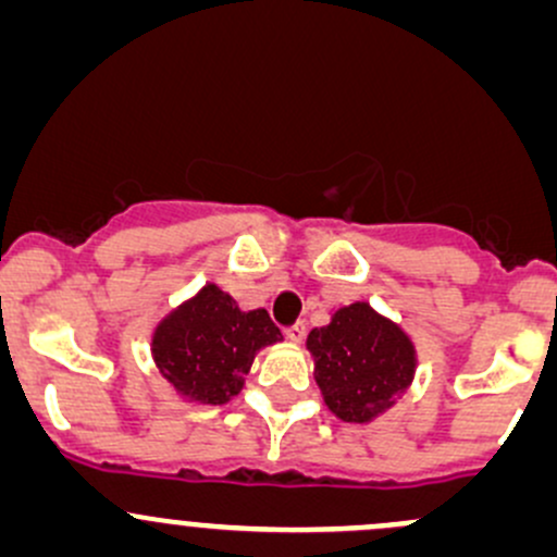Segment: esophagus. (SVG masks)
<instances>
[{
  "mask_svg": "<svg viewBox=\"0 0 557 557\" xmlns=\"http://www.w3.org/2000/svg\"><path fill=\"white\" fill-rule=\"evenodd\" d=\"M304 335H307V325L304 322H293L290 327H285V338L293 341V344H301Z\"/></svg>",
  "mask_w": 557,
  "mask_h": 557,
  "instance_id": "obj_1",
  "label": "esophagus"
}]
</instances>
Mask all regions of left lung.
I'll return each instance as SVG.
<instances>
[{
  "mask_svg": "<svg viewBox=\"0 0 557 557\" xmlns=\"http://www.w3.org/2000/svg\"><path fill=\"white\" fill-rule=\"evenodd\" d=\"M322 401L344 423L368 425L412 386L418 348L399 322L368 301L333 311L325 327L307 335Z\"/></svg>",
  "mask_w": 557,
  "mask_h": 557,
  "instance_id": "left-lung-1",
  "label": "left lung"
}]
</instances>
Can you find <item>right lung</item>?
Segmentation results:
<instances>
[{
  "mask_svg": "<svg viewBox=\"0 0 557 557\" xmlns=\"http://www.w3.org/2000/svg\"><path fill=\"white\" fill-rule=\"evenodd\" d=\"M280 341L267 309L243 311L230 293L206 283L158 320L150 357L182 401L222 407L246 386L256 354Z\"/></svg>",
  "mask_w": 557,
  "mask_h": 557,
  "instance_id": "1",
  "label": "right lung"
}]
</instances>
